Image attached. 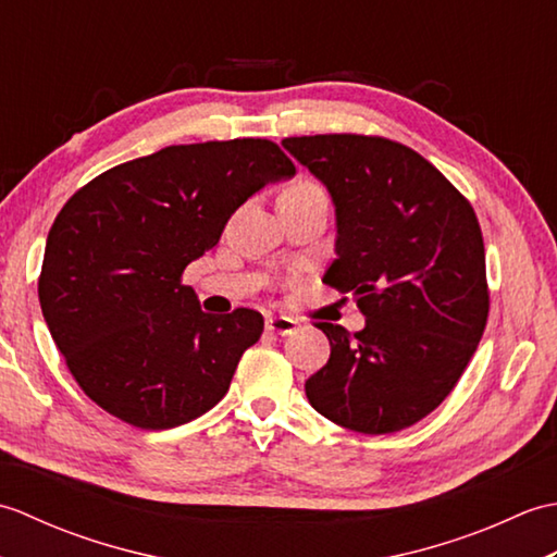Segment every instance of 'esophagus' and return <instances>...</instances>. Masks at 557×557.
Masks as SVG:
<instances>
[{
    "label": "esophagus",
    "instance_id": "34e87169",
    "mask_svg": "<svg viewBox=\"0 0 557 557\" xmlns=\"http://www.w3.org/2000/svg\"><path fill=\"white\" fill-rule=\"evenodd\" d=\"M297 327H299V323L294 321V318H285V315L268 318V321H265V330H268V333H270V335H280V337L294 335V333H297Z\"/></svg>",
    "mask_w": 557,
    "mask_h": 557
}]
</instances>
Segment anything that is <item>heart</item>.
<instances>
[{
	"mask_svg": "<svg viewBox=\"0 0 557 557\" xmlns=\"http://www.w3.org/2000/svg\"><path fill=\"white\" fill-rule=\"evenodd\" d=\"M313 191H323L321 186H318L315 182H309V180H301V182H294L285 194H313Z\"/></svg>",
	"mask_w": 557,
	"mask_h": 557,
	"instance_id": "b5f03b06",
	"label": "heart"
}]
</instances>
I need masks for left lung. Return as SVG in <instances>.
<instances>
[{
    "label": "left lung",
    "instance_id": "8db88e82",
    "mask_svg": "<svg viewBox=\"0 0 557 557\" xmlns=\"http://www.w3.org/2000/svg\"><path fill=\"white\" fill-rule=\"evenodd\" d=\"M335 200L337 258L325 285L351 292L366 327L315 323L330 359L311 407L366 435L407 429L441 405L488 321L486 248L469 200L417 150L383 136L282 140Z\"/></svg>",
    "mask_w": 557,
    "mask_h": 557
}]
</instances>
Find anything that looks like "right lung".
<instances>
[{
	"label": "right lung",
	"instance_id": "obj_1",
	"mask_svg": "<svg viewBox=\"0 0 557 557\" xmlns=\"http://www.w3.org/2000/svg\"><path fill=\"white\" fill-rule=\"evenodd\" d=\"M297 172L268 138L168 146L81 186L47 234L38 297L78 387L128 425L164 431L227 395L263 315L200 311L182 275L248 196Z\"/></svg>",
	"mask_w": 557,
	"mask_h": 557
}]
</instances>
